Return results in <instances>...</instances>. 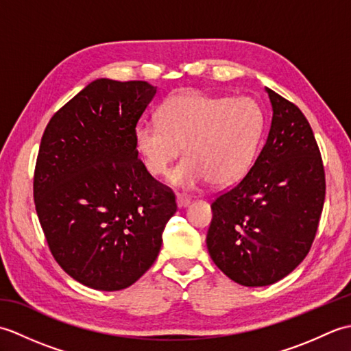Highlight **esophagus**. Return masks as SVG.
<instances>
[{
  "instance_id": "34e87169",
  "label": "esophagus",
  "mask_w": 351,
  "mask_h": 351,
  "mask_svg": "<svg viewBox=\"0 0 351 351\" xmlns=\"http://www.w3.org/2000/svg\"><path fill=\"white\" fill-rule=\"evenodd\" d=\"M191 204V199L184 195H176V205L178 208H187Z\"/></svg>"
}]
</instances>
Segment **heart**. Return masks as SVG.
<instances>
[{"instance_id":"obj_1","label":"heart","mask_w":351,"mask_h":351,"mask_svg":"<svg viewBox=\"0 0 351 351\" xmlns=\"http://www.w3.org/2000/svg\"><path fill=\"white\" fill-rule=\"evenodd\" d=\"M264 131V114L250 98L230 99L184 92L170 96L158 122L134 130V149L151 176H166L185 146L170 182L191 190L210 182L230 185L247 173Z\"/></svg>"}]
</instances>
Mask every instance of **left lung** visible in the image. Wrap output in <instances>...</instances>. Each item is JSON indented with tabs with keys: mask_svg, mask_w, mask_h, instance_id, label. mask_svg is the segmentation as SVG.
I'll list each match as a JSON object with an SVG mask.
<instances>
[{
	"mask_svg": "<svg viewBox=\"0 0 351 351\" xmlns=\"http://www.w3.org/2000/svg\"><path fill=\"white\" fill-rule=\"evenodd\" d=\"M273 117L263 151L234 189L211 205L210 256L229 279L267 287L289 274L312 245L326 180L319 149L299 107L265 87Z\"/></svg>",
	"mask_w": 351,
	"mask_h": 351,
	"instance_id": "1",
	"label": "left lung"
}]
</instances>
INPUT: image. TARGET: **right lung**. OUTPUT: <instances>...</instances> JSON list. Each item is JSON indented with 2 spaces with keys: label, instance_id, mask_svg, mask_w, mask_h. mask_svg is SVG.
Listing matches in <instances>:
<instances>
[{
  "label": "right lung",
  "instance_id": "add662e5",
  "mask_svg": "<svg viewBox=\"0 0 351 351\" xmlns=\"http://www.w3.org/2000/svg\"><path fill=\"white\" fill-rule=\"evenodd\" d=\"M146 81L98 78L52 116L34 170V204L52 256L99 291L131 287L158 256L175 195L145 170L134 130Z\"/></svg>",
  "mask_w": 351,
  "mask_h": 351
}]
</instances>
